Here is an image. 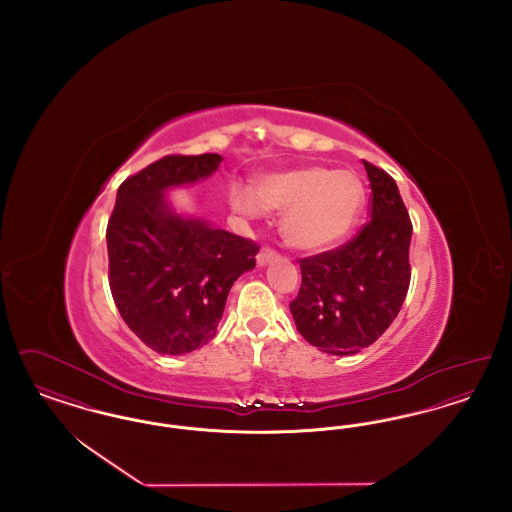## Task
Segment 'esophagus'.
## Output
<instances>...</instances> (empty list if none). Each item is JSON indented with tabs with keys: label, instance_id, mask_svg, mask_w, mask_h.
Segmentation results:
<instances>
[{
	"label": "esophagus",
	"instance_id": "34e87169",
	"mask_svg": "<svg viewBox=\"0 0 512 512\" xmlns=\"http://www.w3.org/2000/svg\"><path fill=\"white\" fill-rule=\"evenodd\" d=\"M276 257H278V253H276L274 249L263 247V249L259 251V255H257V265H259V267H265L270 261H274Z\"/></svg>",
	"mask_w": 512,
	"mask_h": 512
}]
</instances>
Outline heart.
<instances>
[{
	"label": "heart",
	"instance_id": "b5f03b06",
	"mask_svg": "<svg viewBox=\"0 0 512 512\" xmlns=\"http://www.w3.org/2000/svg\"><path fill=\"white\" fill-rule=\"evenodd\" d=\"M236 213L257 219L270 211H284L282 234L301 251H324L340 244L357 224L365 190L357 174L326 167H301L263 176L255 192L234 184L228 192Z\"/></svg>",
	"mask_w": 512,
	"mask_h": 512
}]
</instances>
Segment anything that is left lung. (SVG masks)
Segmentation results:
<instances>
[{
  "label": "left lung",
  "mask_w": 512,
  "mask_h": 512,
  "mask_svg": "<svg viewBox=\"0 0 512 512\" xmlns=\"http://www.w3.org/2000/svg\"><path fill=\"white\" fill-rule=\"evenodd\" d=\"M370 220L338 249L299 259L301 288L290 303L297 332L330 355L378 340L401 311L411 282L413 224L390 174L363 161Z\"/></svg>",
  "instance_id": "obj_1"
}]
</instances>
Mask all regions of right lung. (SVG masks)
<instances>
[{
	"label": "right lung",
	"mask_w": 512,
	"mask_h": 512,
	"mask_svg": "<svg viewBox=\"0 0 512 512\" xmlns=\"http://www.w3.org/2000/svg\"><path fill=\"white\" fill-rule=\"evenodd\" d=\"M222 157L167 155L119 186L107 224L109 286L128 328L161 355L215 338L232 284L259 245L207 220L174 213L165 192L219 169Z\"/></svg>",
	"instance_id": "right-lung-1"
}]
</instances>
